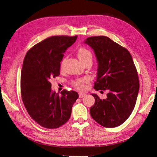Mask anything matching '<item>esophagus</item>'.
<instances>
[{
  "label": "esophagus",
  "mask_w": 157,
  "mask_h": 157,
  "mask_svg": "<svg viewBox=\"0 0 157 157\" xmlns=\"http://www.w3.org/2000/svg\"><path fill=\"white\" fill-rule=\"evenodd\" d=\"M78 96H79V98H82L84 96H86V94H84V93H79Z\"/></svg>",
  "instance_id": "esophagus-1"
}]
</instances>
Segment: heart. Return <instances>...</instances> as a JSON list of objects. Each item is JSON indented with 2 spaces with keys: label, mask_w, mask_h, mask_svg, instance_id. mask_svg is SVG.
Instances as JSON below:
<instances>
[{
  "label": "heart",
  "mask_w": 157,
  "mask_h": 157,
  "mask_svg": "<svg viewBox=\"0 0 157 157\" xmlns=\"http://www.w3.org/2000/svg\"><path fill=\"white\" fill-rule=\"evenodd\" d=\"M77 54L78 58L85 64L87 62H92L93 59L92 52L89 49L85 47H80L77 50ZM64 60L61 61L60 63V69L61 70L63 67ZM88 82V78L86 77L78 78L72 81L73 86L77 90H82L84 88V84Z\"/></svg>",
  "instance_id": "1"
}]
</instances>
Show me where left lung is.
<instances>
[{
    "mask_svg": "<svg viewBox=\"0 0 157 157\" xmlns=\"http://www.w3.org/2000/svg\"><path fill=\"white\" fill-rule=\"evenodd\" d=\"M98 61L96 90H108L105 99L92 94L95 103L90 115L99 124L114 128L124 123L134 110L140 89L138 74L128 50L105 36L88 37Z\"/></svg>",
    "mask_w": 157,
    "mask_h": 157,
    "instance_id": "left-lung-1",
    "label": "left lung"
}]
</instances>
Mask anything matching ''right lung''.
<instances>
[{"label": "right lung", "mask_w": 157, "mask_h": 157, "mask_svg": "<svg viewBox=\"0 0 157 157\" xmlns=\"http://www.w3.org/2000/svg\"><path fill=\"white\" fill-rule=\"evenodd\" d=\"M77 35L52 36L39 42L27 52L21 72V96L27 113L40 126L54 129L67 122L77 92L63 90L52 92L51 80L59 75L60 62Z\"/></svg>", "instance_id": "add662e5"}]
</instances>
